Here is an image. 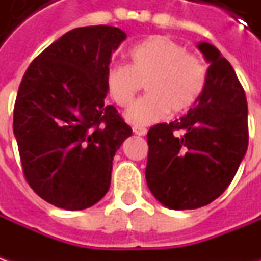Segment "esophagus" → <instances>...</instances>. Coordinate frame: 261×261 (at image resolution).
<instances>
[{"label":"esophagus","mask_w":261,"mask_h":261,"mask_svg":"<svg viewBox=\"0 0 261 261\" xmlns=\"http://www.w3.org/2000/svg\"><path fill=\"white\" fill-rule=\"evenodd\" d=\"M134 132H135V135L138 136L146 135V129L145 127H142V126H134Z\"/></svg>","instance_id":"esophagus-1"}]
</instances>
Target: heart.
Returning <instances> with one entry per match:
<instances>
[{
  "label": "heart",
  "instance_id": "1",
  "mask_svg": "<svg viewBox=\"0 0 261 261\" xmlns=\"http://www.w3.org/2000/svg\"><path fill=\"white\" fill-rule=\"evenodd\" d=\"M130 65L115 64L106 72L107 94L120 107L134 101L145 81L148 94L126 112V120L136 126L155 123L173 113H185L202 95L207 71L200 58L187 54L181 43L167 36H149L130 52Z\"/></svg>",
  "mask_w": 261,
  "mask_h": 261
}]
</instances>
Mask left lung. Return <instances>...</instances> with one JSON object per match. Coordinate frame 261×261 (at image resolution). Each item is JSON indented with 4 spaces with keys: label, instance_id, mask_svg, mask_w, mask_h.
<instances>
[{
    "label": "left lung",
    "instance_id": "1",
    "mask_svg": "<svg viewBox=\"0 0 261 261\" xmlns=\"http://www.w3.org/2000/svg\"><path fill=\"white\" fill-rule=\"evenodd\" d=\"M209 64L202 95L187 115L148 130L146 185L168 209L209 205L232 181L248 146V107L234 68L199 42Z\"/></svg>",
    "mask_w": 261,
    "mask_h": 261
}]
</instances>
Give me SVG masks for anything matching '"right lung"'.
Masks as SVG:
<instances>
[{"label":"right lung","mask_w":261,"mask_h":261,"mask_svg":"<svg viewBox=\"0 0 261 261\" xmlns=\"http://www.w3.org/2000/svg\"><path fill=\"white\" fill-rule=\"evenodd\" d=\"M126 39L112 25L68 32L27 68L13 129L27 183L46 202L83 211L107 193L116 151L132 135L105 103L112 54Z\"/></svg>","instance_id":"1"}]
</instances>
